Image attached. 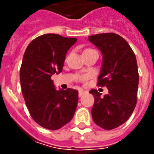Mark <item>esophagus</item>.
<instances>
[{"instance_id":"1","label":"esophagus","mask_w":154,"mask_h":154,"mask_svg":"<svg viewBox=\"0 0 154 154\" xmlns=\"http://www.w3.org/2000/svg\"><path fill=\"white\" fill-rule=\"evenodd\" d=\"M85 91H83V90H79V97H81L84 93H85Z\"/></svg>"}]
</instances>
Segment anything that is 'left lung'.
Masks as SVG:
<instances>
[{"label":"left lung","instance_id":"1","mask_svg":"<svg viewBox=\"0 0 154 154\" xmlns=\"http://www.w3.org/2000/svg\"><path fill=\"white\" fill-rule=\"evenodd\" d=\"M103 56L98 86H106L109 93L101 96L96 89L92 120L103 129L110 130L123 124L132 115L137 102L139 74L136 57L128 42L116 33L90 36Z\"/></svg>","mask_w":154,"mask_h":154}]
</instances>
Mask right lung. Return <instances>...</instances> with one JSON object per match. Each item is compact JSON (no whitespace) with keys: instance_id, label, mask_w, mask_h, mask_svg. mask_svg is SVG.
Masks as SVG:
<instances>
[{"instance_id":"add662e5","label":"right lung","mask_w":154,"mask_h":154,"mask_svg":"<svg viewBox=\"0 0 154 154\" xmlns=\"http://www.w3.org/2000/svg\"><path fill=\"white\" fill-rule=\"evenodd\" d=\"M77 41L58 34H45L29 44L23 56L20 79L30 115L43 128L56 130L72 120L78 91L56 90L51 76L62 72L66 54Z\"/></svg>"}]
</instances>
